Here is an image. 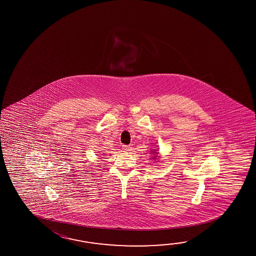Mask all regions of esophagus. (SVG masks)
Segmentation results:
<instances>
[{
    "instance_id": "1",
    "label": "esophagus",
    "mask_w": 256,
    "mask_h": 256,
    "mask_svg": "<svg viewBox=\"0 0 256 256\" xmlns=\"http://www.w3.org/2000/svg\"><path fill=\"white\" fill-rule=\"evenodd\" d=\"M122 150L124 152H129V151L132 150V147L129 146H122Z\"/></svg>"
}]
</instances>
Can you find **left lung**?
I'll return each instance as SVG.
<instances>
[{
	"instance_id": "1",
	"label": "left lung",
	"mask_w": 256,
	"mask_h": 256,
	"mask_svg": "<svg viewBox=\"0 0 256 256\" xmlns=\"http://www.w3.org/2000/svg\"><path fill=\"white\" fill-rule=\"evenodd\" d=\"M152 154H156V156H154V158H152V159H154V160H156V158H158V156H156V154H158V152H154V151H152Z\"/></svg>"
}]
</instances>
